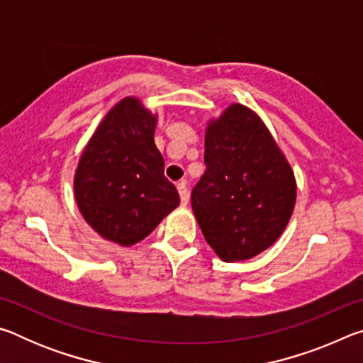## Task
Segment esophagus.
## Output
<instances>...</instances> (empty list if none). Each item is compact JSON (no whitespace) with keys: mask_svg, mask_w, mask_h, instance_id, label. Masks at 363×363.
<instances>
[{"mask_svg":"<svg viewBox=\"0 0 363 363\" xmlns=\"http://www.w3.org/2000/svg\"><path fill=\"white\" fill-rule=\"evenodd\" d=\"M177 192H179V196H181V205L186 206L189 203V190H187L186 182L181 181L177 184Z\"/></svg>","mask_w":363,"mask_h":363,"instance_id":"34e87169","label":"esophagus"}]
</instances>
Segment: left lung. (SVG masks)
<instances>
[{
    "label": "left lung",
    "mask_w": 363,
    "mask_h": 363,
    "mask_svg": "<svg viewBox=\"0 0 363 363\" xmlns=\"http://www.w3.org/2000/svg\"><path fill=\"white\" fill-rule=\"evenodd\" d=\"M206 171L192 208L219 259H251L279 240L296 203V177L255 110L233 102L205 128Z\"/></svg>",
    "instance_id": "obj_1"
}]
</instances>
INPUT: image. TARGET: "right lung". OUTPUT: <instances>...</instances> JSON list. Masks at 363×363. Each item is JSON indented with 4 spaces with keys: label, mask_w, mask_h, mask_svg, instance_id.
Here are the masks:
<instances>
[{
    "label": "right lung",
    "mask_w": 363,
    "mask_h": 363,
    "mask_svg": "<svg viewBox=\"0 0 363 363\" xmlns=\"http://www.w3.org/2000/svg\"><path fill=\"white\" fill-rule=\"evenodd\" d=\"M158 115L136 96L108 110L79 155L73 194L83 219L104 240L130 248L179 206L155 145Z\"/></svg>",
    "instance_id": "right-lung-1"
}]
</instances>
